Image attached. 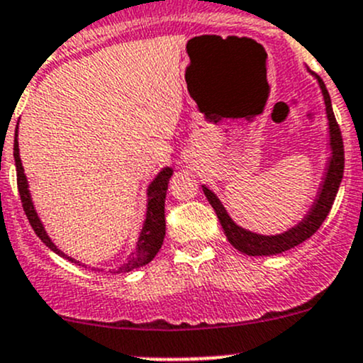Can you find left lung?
<instances>
[{"label":"left lung","mask_w":363,"mask_h":363,"mask_svg":"<svg viewBox=\"0 0 363 363\" xmlns=\"http://www.w3.org/2000/svg\"><path fill=\"white\" fill-rule=\"evenodd\" d=\"M318 84H320L322 94H324V101H325V110H328L333 158H330L329 162L328 175H325V181L324 184H322L320 194H318L317 201L313 203L310 213L306 215L300 224L293 227V229H289L288 233L279 234V236H260V234L250 233V230L242 229V227L234 224V222L230 220L229 215H227L224 206H222V203L218 201V198L215 196L208 188L203 186V193H205L206 200L210 201V205L213 206L215 213H217L218 220H220L222 229H224L227 240H229L230 245H233L238 252L250 255V257H267V255H277V253L286 252V250H291L294 246L300 245V242L308 240L312 234H315L318 227L322 225V222H324L325 217H328L330 208H333L334 198H336L337 189H340V184H341V179H343L345 148H343V136H341V129L340 125H337L336 117H334L333 105H330V96L328 89H325V84L322 82V79H318Z\"/></svg>","instance_id":"1"}]
</instances>
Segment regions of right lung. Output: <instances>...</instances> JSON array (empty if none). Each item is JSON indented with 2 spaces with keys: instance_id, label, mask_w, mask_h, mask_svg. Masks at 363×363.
Masks as SVG:
<instances>
[{
  "instance_id": "right-lung-1",
  "label": "right lung",
  "mask_w": 363,
  "mask_h": 363,
  "mask_svg": "<svg viewBox=\"0 0 363 363\" xmlns=\"http://www.w3.org/2000/svg\"><path fill=\"white\" fill-rule=\"evenodd\" d=\"M15 133H17V130H15ZM13 157H15V167H17V188H18L20 200H22L23 212H26L27 218H29L34 233L38 234L39 240L45 242L48 248L53 250V252L58 253L60 257L67 258V260L72 262V264H79L77 260H74V258L67 257L65 253L60 252L57 246L51 242L50 238H48L45 227H43L41 222H39L38 213H35L33 206V201H30L29 189H27V179H26V174H23L22 162H20L17 136H15V141H13ZM170 175H172V169H163L162 172L157 175V179L151 182L148 189V213H146V222L141 230V238H139L138 248L136 252L133 253V257L129 258V262L123 264L121 269H118V272H130V270L138 269V267L146 265L148 262L153 260L155 255H157L158 250L162 248L163 238H165V194H167V188H169Z\"/></svg>"
}]
</instances>
